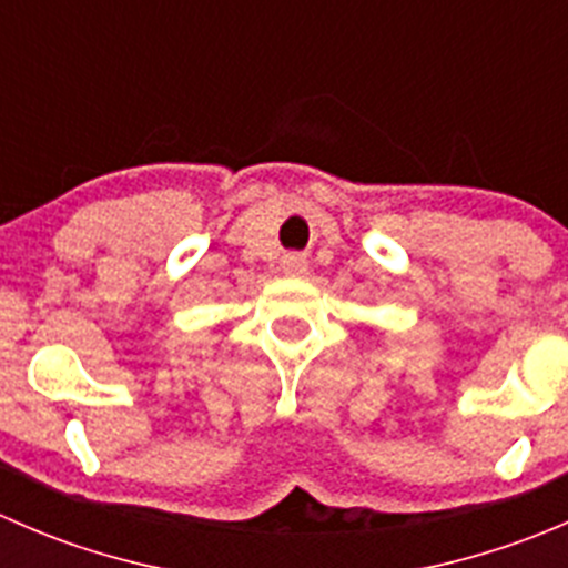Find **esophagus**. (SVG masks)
Segmentation results:
<instances>
[{
    "label": "esophagus",
    "mask_w": 568,
    "mask_h": 568,
    "mask_svg": "<svg viewBox=\"0 0 568 568\" xmlns=\"http://www.w3.org/2000/svg\"><path fill=\"white\" fill-rule=\"evenodd\" d=\"M307 268V261L302 255H296V252H291V255L283 257V272L285 274H302Z\"/></svg>",
    "instance_id": "esophagus-1"
}]
</instances>
